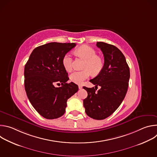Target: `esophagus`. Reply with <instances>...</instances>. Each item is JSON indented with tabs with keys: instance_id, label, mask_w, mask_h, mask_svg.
Wrapping results in <instances>:
<instances>
[{
	"instance_id": "34e87169",
	"label": "esophagus",
	"mask_w": 157,
	"mask_h": 157,
	"mask_svg": "<svg viewBox=\"0 0 157 157\" xmlns=\"http://www.w3.org/2000/svg\"><path fill=\"white\" fill-rule=\"evenodd\" d=\"M78 87H79V89H81L82 88V86L81 85H79V86H78Z\"/></svg>"
}]
</instances>
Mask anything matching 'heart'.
<instances>
[{
    "label": "heart",
    "mask_w": 157,
    "mask_h": 157,
    "mask_svg": "<svg viewBox=\"0 0 157 157\" xmlns=\"http://www.w3.org/2000/svg\"><path fill=\"white\" fill-rule=\"evenodd\" d=\"M76 55L85 59L83 65L84 70L75 71L70 75V79L76 84H81L92 74L98 75L102 70L104 62L102 59L97 55V52L92 47L83 45L75 52ZM63 65L67 71H70L73 68V59L69 54H66L63 58Z\"/></svg>",
    "instance_id": "obj_1"
}]
</instances>
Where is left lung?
Here are the masks:
<instances>
[{"mask_svg":"<svg viewBox=\"0 0 157 157\" xmlns=\"http://www.w3.org/2000/svg\"><path fill=\"white\" fill-rule=\"evenodd\" d=\"M102 51L104 64L102 71L89 80L95 88L83 87L87 97L83 100L86 114L94 119L102 120L113 114L123 101L128 86L130 70L123 53L116 47L97 42ZM98 86L101 89L96 90Z\"/></svg>","mask_w":157,"mask_h":157,"instance_id":"8db88e82","label":"left lung"}]
</instances>
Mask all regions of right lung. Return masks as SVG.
I'll return each mask as SVG.
<instances>
[{"label": "right lung", "mask_w": 157, "mask_h": 157, "mask_svg": "<svg viewBox=\"0 0 157 157\" xmlns=\"http://www.w3.org/2000/svg\"><path fill=\"white\" fill-rule=\"evenodd\" d=\"M76 46L75 43L52 42L35 48L24 70V84L27 97L38 113L47 119L62 116L67 101L78 91L63 65V56ZM61 83L56 88L54 84Z\"/></svg>", "instance_id": "add662e5"}]
</instances>
